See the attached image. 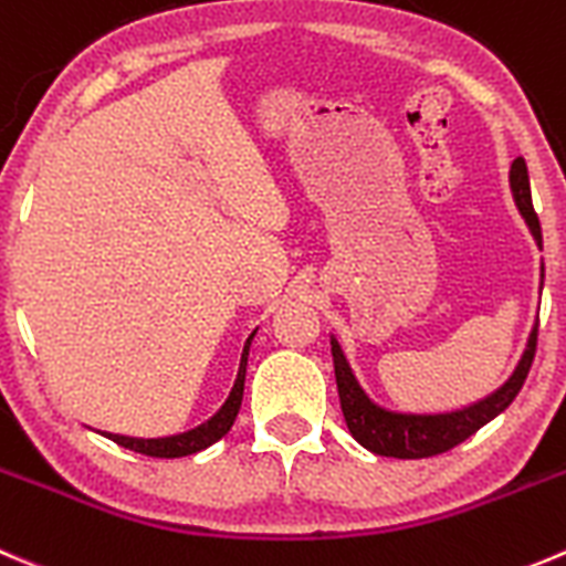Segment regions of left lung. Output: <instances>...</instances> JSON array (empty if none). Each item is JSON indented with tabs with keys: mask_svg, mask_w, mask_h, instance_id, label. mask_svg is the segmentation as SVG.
<instances>
[{
	"mask_svg": "<svg viewBox=\"0 0 566 566\" xmlns=\"http://www.w3.org/2000/svg\"><path fill=\"white\" fill-rule=\"evenodd\" d=\"M512 182L514 201H517L520 212H523L525 223H528L531 234L536 243L542 245V227L539 218L534 212V201H531V182H528V168H525L523 157L512 163ZM536 334H539V323L534 326L528 337V348H525L523 359H520L517 370L512 373L501 389L486 395L484 400L473 406H464L457 411H442V415H415V411H395L387 406L378 403L376 398L361 389L356 381L354 370H350L348 359H345L343 348L337 339L332 337V356H334V376H337V392L339 406H343V417L348 422V431L359 446L367 451L378 453V457H395V459H426L446 453L473 437L481 426L501 415L517 392L523 389L525 378H528L531 361L536 354Z\"/></svg>",
	"mask_w": 566,
	"mask_h": 566,
	"instance_id": "left-lung-1",
	"label": "left lung"
}]
</instances>
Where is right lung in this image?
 Here are the masks:
<instances>
[{
  "label": "right lung",
  "instance_id": "add662e5",
  "mask_svg": "<svg viewBox=\"0 0 566 566\" xmlns=\"http://www.w3.org/2000/svg\"><path fill=\"white\" fill-rule=\"evenodd\" d=\"M254 339V334L245 343L243 356H240V370H238V381H234L232 392H229L227 403L216 411L207 422L196 426V429L185 431V434H174V437H160V440H137V437H120V434H104L107 440L118 442L120 448H129L135 453H144V457H155V459H179V457H190V453H199L205 448H210L212 442L221 440L229 429H232L234 417H238L240 403H243V387H245V361H249V345Z\"/></svg>",
  "mask_w": 566,
  "mask_h": 566
}]
</instances>
